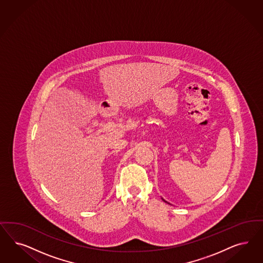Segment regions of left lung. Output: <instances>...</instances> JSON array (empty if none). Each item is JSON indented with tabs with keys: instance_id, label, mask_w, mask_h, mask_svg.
<instances>
[{
	"instance_id": "1",
	"label": "left lung",
	"mask_w": 263,
	"mask_h": 263,
	"mask_svg": "<svg viewBox=\"0 0 263 263\" xmlns=\"http://www.w3.org/2000/svg\"><path fill=\"white\" fill-rule=\"evenodd\" d=\"M162 200H163V201H164V202H167V201H165V200H164V199H162ZM167 203H168V202H167Z\"/></svg>"
}]
</instances>
